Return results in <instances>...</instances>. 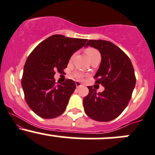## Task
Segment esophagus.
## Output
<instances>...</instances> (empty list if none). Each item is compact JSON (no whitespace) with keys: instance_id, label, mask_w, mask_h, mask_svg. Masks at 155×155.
<instances>
[{"instance_id":"34e87169","label":"esophagus","mask_w":155,"mask_h":155,"mask_svg":"<svg viewBox=\"0 0 155 155\" xmlns=\"http://www.w3.org/2000/svg\"><path fill=\"white\" fill-rule=\"evenodd\" d=\"M76 88H79V87H82L83 84L79 82H76Z\"/></svg>"}]
</instances>
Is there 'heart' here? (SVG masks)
I'll list each match as a JSON object with an SVG mask.
<instances>
[{
	"mask_svg": "<svg viewBox=\"0 0 155 155\" xmlns=\"http://www.w3.org/2000/svg\"><path fill=\"white\" fill-rule=\"evenodd\" d=\"M85 53L90 60L92 59V58H95V57L100 56V54H99L98 50H97L96 49H94V48H87L85 50ZM75 76H76L77 79H82L83 75L82 73L77 72V73H75Z\"/></svg>",
	"mask_w": 155,
	"mask_h": 155,
	"instance_id": "b5f03b06",
	"label": "heart"
}]
</instances>
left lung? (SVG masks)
I'll return each mask as SVG.
<instances>
[{
	"label": "left lung",
	"instance_id": "left-lung-1",
	"mask_svg": "<svg viewBox=\"0 0 155 155\" xmlns=\"http://www.w3.org/2000/svg\"><path fill=\"white\" fill-rule=\"evenodd\" d=\"M97 49L102 56L94 78L105 90L97 93L87 87L89 94L83 99L84 112L96 121L108 122L120 116L128 105L136 84L134 71L128 56L111 42L89 40L85 45Z\"/></svg>",
	"mask_w": 155,
	"mask_h": 155
}]
</instances>
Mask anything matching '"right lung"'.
I'll return each instance as SVG.
<instances>
[{
  "mask_svg": "<svg viewBox=\"0 0 155 155\" xmlns=\"http://www.w3.org/2000/svg\"><path fill=\"white\" fill-rule=\"evenodd\" d=\"M87 39L62 35L50 36L33 50L26 61L21 85L31 110L45 119L62 114L76 89L71 79L56 85V71L63 73L72 55L85 45Z\"/></svg>",
  "mask_w": 155,
  "mask_h": 155,
  "instance_id": "obj_1",
  "label": "right lung"
}]
</instances>
